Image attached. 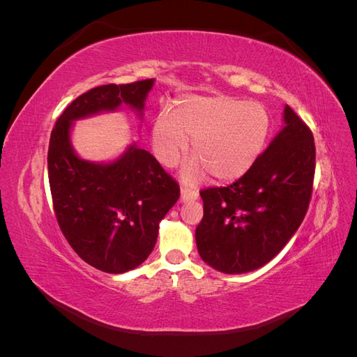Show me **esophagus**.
<instances>
[{"instance_id":"esophagus-1","label":"esophagus","mask_w":357,"mask_h":357,"mask_svg":"<svg viewBox=\"0 0 357 357\" xmlns=\"http://www.w3.org/2000/svg\"><path fill=\"white\" fill-rule=\"evenodd\" d=\"M198 198V192L195 189H190L188 186H181V195H180V201L186 202V201H192Z\"/></svg>"}]
</instances>
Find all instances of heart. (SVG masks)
<instances>
[{"label": "heart", "instance_id": "b5f03b06", "mask_svg": "<svg viewBox=\"0 0 357 357\" xmlns=\"http://www.w3.org/2000/svg\"><path fill=\"white\" fill-rule=\"evenodd\" d=\"M271 134L265 107L228 95L185 96L155 119V155L167 168L176 167L193 142V162L185 177L198 180L205 171L215 180L232 181L244 176L262 155Z\"/></svg>", "mask_w": 357, "mask_h": 357}]
</instances>
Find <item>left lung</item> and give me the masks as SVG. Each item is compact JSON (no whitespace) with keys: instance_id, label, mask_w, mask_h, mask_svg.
<instances>
[{"instance_id":"1","label":"left lung","mask_w":357,"mask_h":357,"mask_svg":"<svg viewBox=\"0 0 357 357\" xmlns=\"http://www.w3.org/2000/svg\"><path fill=\"white\" fill-rule=\"evenodd\" d=\"M316 171L311 129L284 107V128L245 174L199 192L204 218L195 238L205 264L243 274L278 255L304 220Z\"/></svg>"}]
</instances>
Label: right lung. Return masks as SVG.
Listing matches in <instances>:
<instances>
[{"instance_id": "add662e5", "label": "right lung", "mask_w": 357, "mask_h": 357, "mask_svg": "<svg viewBox=\"0 0 357 357\" xmlns=\"http://www.w3.org/2000/svg\"><path fill=\"white\" fill-rule=\"evenodd\" d=\"M152 86L153 79H147L84 92L63 110L50 134L49 185L59 228L86 264L109 274L126 273L146 261L180 188L135 144L110 164L80 159L70 143L71 122L116 110L122 102L142 116Z\"/></svg>"}]
</instances>
